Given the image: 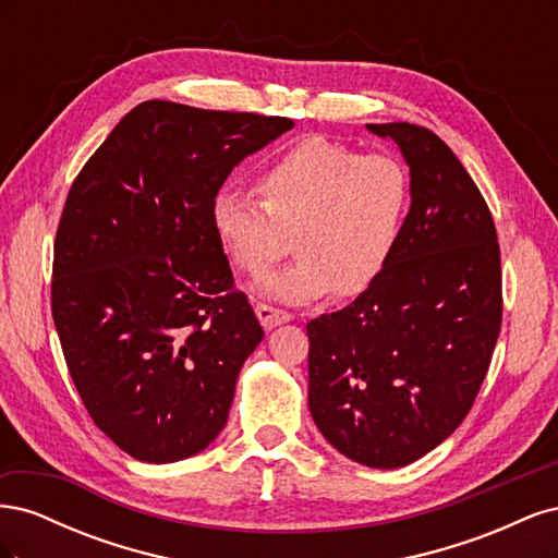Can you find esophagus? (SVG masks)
<instances>
[{
	"instance_id": "esophagus-1",
	"label": "esophagus",
	"mask_w": 558,
	"mask_h": 558,
	"mask_svg": "<svg viewBox=\"0 0 558 558\" xmlns=\"http://www.w3.org/2000/svg\"><path fill=\"white\" fill-rule=\"evenodd\" d=\"M256 316H258V320H260L265 330H272L281 324H289V320L293 318L289 312L269 307V305H265V302H258V305H256Z\"/></svg>"
}]
</instances>
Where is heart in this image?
Here are the masks:
<instances>
[{
  "label": "heart",
  "mask_w": 558,
  "mask_h": 558,
  "mask_svg": "<svg viewBox=\"0 0 558 558\" xmlns=\"http://www.w3.org/2000/svg\"><path fill=\"white\" fill-rule=\"evenodd\" d=\"M260 202L223 189L211 197L209 226L232 267L260 277L286 253L298 260L258 281L260 295L310 302L361 295L391 260L410 211L412 181L398 158L361 156L347 144L307 137L256 179Z\"/></svg>",
  "instance_id": "b5f03b06"
}]
</instances>
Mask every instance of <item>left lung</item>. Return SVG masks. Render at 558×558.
Returning a JSON list of instances; mask_svg holds the SVG:
<instances>
[{"mask_svg":"<svg viewBox=\"0 0 558 558\" xmlns=\"http://www.w3.org/2000/svg\"><path fill=\"white\" fill-rule=\"evenodd\" d=\"M410 167L412 205L381 277L307 324L310 412L347 459L400 468L461 426L502 320L494 216L453 150L412 123H367Z\"/></svg>","mask_w":558,"mask_h":558,"instance_id":"obj_1","label":"left lung"}]
</instances>
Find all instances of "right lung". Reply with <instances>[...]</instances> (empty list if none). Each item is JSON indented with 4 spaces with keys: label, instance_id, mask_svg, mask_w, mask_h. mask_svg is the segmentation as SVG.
Returning a JSON list of instances; mask_svg holds the SVG:
<instances>
[{
    "label": "right lung",
    "instance_id": "add662e5",
    "mask_svg": "<svg viewBox=\"0 0 558 558\" xmlns=\"http://www.w3.org/2000/svg\"><path fill=\"white\" fill-rule=\"evenodd\" d=\"M291 118L148 99L74 179L50 310L95 426L132 459L174 463L223 430L263 328L209 226L234 165Z\"/></svg>",
    "mask_w": 558,
    "mask_h": 558
}]
</instances>
